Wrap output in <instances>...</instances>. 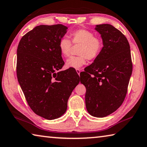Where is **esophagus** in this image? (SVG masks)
Segmentation results:
<instances>
[{
  "instance_id": "esophagus-1",
  "label": "esophagus",
  "mask_w": 147,
  "mask_h": 147,
  "mask_svg": "<svg viewBox=\"0 0 147 147\" xmlns=\"http://www.w3.org/2000/svg\"><path fill=\"white\" fill-rule=\"evenodd\" d=\"M76 71H77V73H78V75L79 76V74H80V73H81V69H76Z\"/></svg>"
}]
</instances>
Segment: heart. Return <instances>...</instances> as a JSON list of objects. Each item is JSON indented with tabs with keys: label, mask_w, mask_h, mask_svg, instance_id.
<instances>
[{
	"label": "heart",
	"mask_w": 147,
	"mask_h": 147,
	"mask_svg": "<svg viewBox=\"0 0 147 147\" xmlns=\"http://www.w3.org/2000/svg\"><path fill=\"white\" fill-rule=\"evenodd\" d=\"M72 42L81 45L79 48V56L71 57L67 59L65 66L67 68L81 69L85 65L87 59L94 60L101 53L103 43L98 37H94V34L88 30L79 29L72 32L69 34ZM71 42L68 37H63L59 42V48L62 55L68 57L69 55Z\"/></svg>",
	"instance_id": "1"
}]
</instances>
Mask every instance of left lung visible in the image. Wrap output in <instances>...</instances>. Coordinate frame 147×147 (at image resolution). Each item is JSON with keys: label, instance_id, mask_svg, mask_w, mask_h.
<instances>
[{"label": "left lung", "instance_id": "1", "mask_svg": "<svg viewBox=\"0 0 147 147\" xmlns=\"http://www.w3.org/2000/svg\"><path fill=\"white\" fill-rule=\"evenodd\" d=\"M95 30L101 35L103 47L80 78L86 89L87 111L94 117H104L124 101L132 64L129 43L119 30L109 24L96 25Z\"/></svg>", "mask_w": 147, "mask_h": 147}]
</instances>
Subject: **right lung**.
Returning <instances> with one entry per match:
<instances>
[{
    "instance_id": "obj_1",
    "label": "right lung",
    "mask_w": 147,
    "mask_h": 147,
    "mask_svg": "<svg viewBox=\"0 0 147 147\" xmlns=\"http://www.w3.org/2000/svg\"><path fill=\"white\" fill-rule=\"evenodd\" d=\"M68 28L40 25L24 35L17 48V76L26 99L35 114L52 120L62 116L79 76L64 64L59 42Z\"/></svg>"
}]
</instances>
